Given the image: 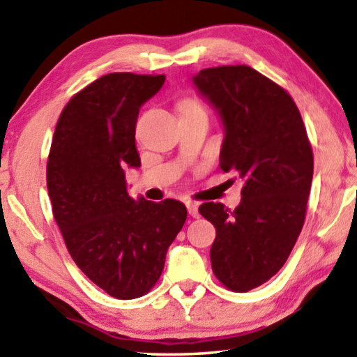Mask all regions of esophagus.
Here are the masks:
<instances>
[{"label": "esophagus", "mask_w": 357, "mask_h": 357, "mask_svg": "<svg viewBox=\"0 0 357 357\" xmlns=\"http://www.w3.org/2000/svg\"><path fill=\"white\" fill-rule=\"evenodd\" d=\"M187 211H189V214L192 217H200V213H198V204L193 203V202H187Z\"/></svg>", "instance_id": "esophagus-1"}]
</instances>
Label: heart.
Returning a JSON list of instances; mask_svg holds the SVG:
<instances>
[{
  "label": "heart",
  "instance_id": "heart-1",
  "mask_svg": "<svg viewBox=\"0 0 357 357\" xmlns=\"http://www.w3.org/2000/svg\"><path fill=\"white\" fill-rule=\"evenodd\" d=\"M195 108H200V107H198V105L195 104V102L184 100V102H181V104H179V113L189 112V110H195Z\"/></svg>",
  "mask_w": 357,
  "mask_h": 357
}]
</instances>
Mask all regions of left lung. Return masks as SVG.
Listing matches in <instances>:
<instances>
[{
    "label": "left lung",
    "mask_w": 357,
    "mask_h": 357,
    "mask_svg": "<svg viewBox=\"0 0 357 357\" xmlns=\"http://www.w3.org/2000/svg\"><path fill=\"white\" fill-rule=\"evenodd\" d=\"M223 126L220 168L243 181L241 203H203L215 227L211 264L233 291L279 273L305 219L313 154L298 107L279 84L249 66H220L192 77Z\"/></svg>",
    "instance_id": "left-lung-1"
}]
</instances>
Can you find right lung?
Returning <instances> with one entry per match:
<instances>
[{"label":"right lung","instance_id":"1","mask_svg":"<svg viewBox=\"0 0 357 357\" xmlns=\"http://www.w3.org/2000/svg\"><path fill=\"white\" fill-rule=\"evenodd\" d=\"M165 75L114 72L72 98L58 119L47 164L53 215L75 264L116 299L155 285L187 209L178 200L129 197L126 168L142 165L135 128Z\"/></svg>","mask_w":357,"mask_h":357}]
</instances>
